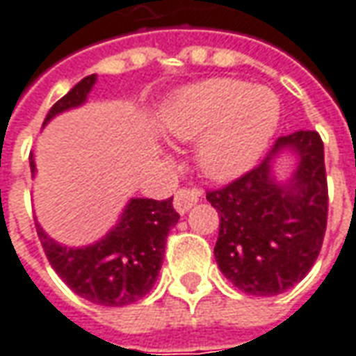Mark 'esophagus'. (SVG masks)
I'll return each mask as SVG.
<instances>
[{"label":"esophagus","mask_w":356,"mask_h":356,"mask_svg":"<svg viewBox=\"0 0 356 356\" xmlns=\"http://www.w3.org/2000/svg\"><path fill=\"white\" fill-rule=\"evenodd\" d=\"M200 202V192L197 190H190V188H182L174 195V209L178 213H186L188 209H192Z\"/></svg>","instance_id":"1"}]
</instances>
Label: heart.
Listing matches in <instances>:
<instances>
[{
  "instance_id": "heart-1",
  "label": "heart",
  "mask_w": 356,
  "mask_h": 356,
  "mask_svg": "<svg viewBox=\"0 0 356 356\" xmlns=\"http://www.w3.org/2000/svg\"><path fill=\"white\" fill-rule=\"evenodd\" d=\"M278 121V95L237 78L192 83L174 95L164 111V131L172 139H200L197 168L217 182L249 170L268 147Z\"/></svg>"
}]
</instances>
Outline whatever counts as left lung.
<instances>
[{"instance_id":"8db88e82","label":"left lung","mask_w":356,"mask_h":356,"mask_svg":"<svg viewBox=\"0 0 356 356\" xmlns=\"http://www.w3.org/2000/svg\"><path fill=\"white\" fill-rule=\"evenodd\" d=\"M284 152L298 159L293 178L278 183L273 162ZM219 213L217 266L250 296H276L314 266L327 227V176L316 131H296L274 143L264 161L221 190L207 192Z\"/></svg>"}]
</instances>
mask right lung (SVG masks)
Listing matches in <instances>:
<instances>
[{
	"label": "right lung",
	"mask_w": 356,
	"mask_h": 356,
	"mask_svg": "<svg viewBox=\"0 0 356 356\" xmlns=\"http://www.w3.org/2000/svg\"><path fill=\"white\" fill-rule=\"evenodd\" d=\"M97 76H86L50 107L44 125L62 111L86 104ZM42 125V127H44ZM31 174L37 172L31 154ZM180 216L170 200L131 197L115 227L104 239L88 247H64L42 231L37 235L50 266L66 286L97 306H129L150 292L161 273L164 245Z\"/></svg>",
	"instance_id": "obj_1"
}]
</instances>
